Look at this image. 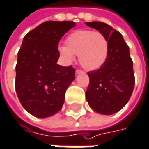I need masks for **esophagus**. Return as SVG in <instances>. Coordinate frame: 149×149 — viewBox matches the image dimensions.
<instances>
[{
	"instance_id": "34e87169",
	"label": "esophagus",
	"mask_w": 149,
	"mask_h": 149,
	"mask_svg": "<svg viewBox=\"0 0 149 149\" xmlns=\"http://www.w3.org/2000/svg\"><path fill=\"white\" fill-rule=\"evenodd\" d=\"M84 71L81 70H76V74H79V73H83Z\"/></svg>"
}]
</instances>
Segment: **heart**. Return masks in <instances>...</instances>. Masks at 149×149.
Listing matches in <instances>:
<instances>
[{"mask_svg": "<svg viewBox=\"0 0 149 149\" xmlns=\"http://www.w3.org/2000/svg\"><path fill=\"white\" fill-rule=\"evenodd\" d=\"M109 43L107 36L100 31L79 29L70 34L65 46L59 47V52L67 63L79 56V63L88 70L100 69L108 56Z\"/></svg>", "mask_w": 149, "mask_h": 149, "instance_id": "1", "label": "heart"}]
</instances>
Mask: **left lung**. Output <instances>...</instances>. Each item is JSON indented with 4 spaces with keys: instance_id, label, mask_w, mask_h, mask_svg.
Masks as SVG:
<instances>
[{
    "instance_id": "8db88e82",
    "label": "left lung",
    "mask_w": 149,
    "mask_h": 149,
    "mask_svg": "<svg viewBox=\"0 0 149 149\" xmlns=\"http://www.w3.org/2000/svg\"><path fill=\"white\" fill-rule=\"evenodd\" d=\"M86 24L102 32L109 43L106 63L100 69L87 73L90 82L86 93V100L93 111L101 114H113L126 106L134 87L129 47L122 35L110 25L101 22Z\"/></svg>"
}]
</instances>
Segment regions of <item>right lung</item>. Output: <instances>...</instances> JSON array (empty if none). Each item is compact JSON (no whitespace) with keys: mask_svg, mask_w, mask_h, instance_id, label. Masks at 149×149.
<instances>
[{"mask_svg":"<svg viewBox=\"0 0 149 149\" xmlns=\"http://www.w3.org/2000/svg\"><path fill=\"white\" fill-rule=\"evenodd\" d=\"M75 25L47 21L23 38L15 66V91L23 108L37 118L52 116L62 109L66 89L75 79L71 65L56 63L58 42Z\"/></svg>","mask_w":149,"mask_h":149,"instance_id":"right-lung-1","label":"right lung"}]
</instances>
